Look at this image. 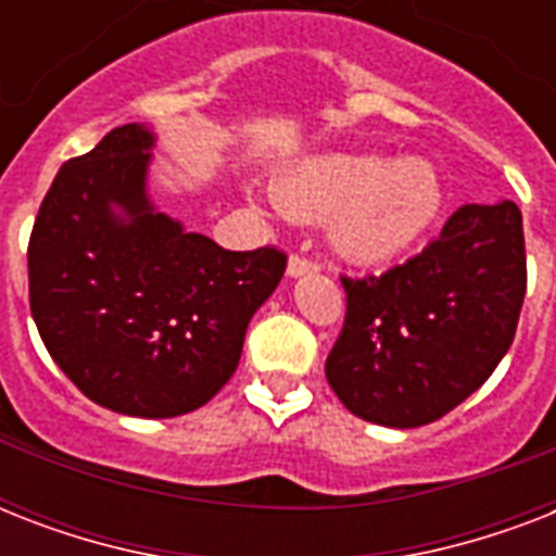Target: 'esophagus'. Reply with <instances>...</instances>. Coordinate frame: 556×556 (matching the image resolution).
<instances>
[{
  "label": "esophagus",
  "mask_w": 556,
  "mask_h": 556,
  "mask_svg": "<svg viewBox=\"0 0 556 556\" xmlns=\"http://www.w3.org/2000/svg\"><path fill=\"white\" fill-rule=\"evenodd\" d=\"M320 270V265L314 260H308V256H300V253H294L291 260H288V277L296 279V277H308V274H317Z\"/></svg>",
  "instance_id": "1"
}]
</instances>
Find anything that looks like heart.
Returning a JSON list of instances; mask_svg holds the SVG:
<instances>
[{"instance_id":"obj_1","label":"heart","mask_w":556,"mask_h":556,"mask_svg":"<svg viewBox=\"0 0 556 556\" xmlns=\"http://www.w3.org/2000/svg\"><path fill=\"white\" fill-rule=\"evenodd\" d=\"M274 199L291 216H329L334 251L355 265L378 268L413 251L435 227L444 185L424 159L320 152L288 167L274 185Z\"/></svg>"}]
</instances>
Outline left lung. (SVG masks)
<instances>
[{"instance_id":"obj_1","label":"left lung","mask_w":556,"mask_h":556,"mask_svg":"<svg viewBox=\"0 0 556 556\" xmlns=\"http://www.w3.org/2000/svg\"><path fill=\"white\" fill-rule=\"evenodd\" d=\"M526 236L514 201L465 204L418 256L343 277L346 323L326 361L334 395L364 421H439L491 378L526 300Z\"/></svg>"}]
</instances>
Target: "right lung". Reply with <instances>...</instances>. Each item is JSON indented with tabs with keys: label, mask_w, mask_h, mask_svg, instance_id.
I'll return each mask as SVG.
<instances>
[{
	"label": "right lung",
	"mask_w": 556,
	"mask_h": 556,
	"mask_svg": "<svg viewBox=\"0 0 556 556\" xmlns=\"http://www.w3.org/2000/svg\"><path fill=\"white\" fill-rule=\"evenodd\" d=\"M152 147L150 126L126 124L60 167L28 244L30 314L94 404L176 418L230 380L286 253L225 251L161 213L147 187Z\"/></svg>",
	"instance_id": "1"
}]
</instances>
